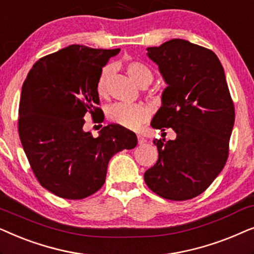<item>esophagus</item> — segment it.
<instances>
[{
    "mask_svg": "<svg viewBox=\"0 0 254 254\" xmlns=\"http://www.w3.org/2000/svg\"><path fill=\"white\" fill-rule=\"evenodd\" d=\"M137 141H138V144H143L147 142V140L143 136H141V135H137Z\"/></svg>",
    "mask_w": 254,
    "mask_h": 254,
    "instance_id": "obj_1",
    "label": "esophagus"
}]
</instances>
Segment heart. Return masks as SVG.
I'll return each mask as SVG.
<instances>
[{"mask_svg":"<svg viewBox=\"0 0 254 254\" xmlns=\"http://www.w3.org/2000/svg\"><path fill=\"white\" fill-rule=\"evenodd\" d=\"M126 71L129 77L140 86L150 84L154 75L144 64L140 61H130L126 64ZM110 74V67L102 69L97 81V92L100 97H105L107 93V77ZM149 109L144 104L135 103H116L107 109V119L114 125L134 129L143 124L149 118Z\"/></svg>","mask_w":254,"mask_h":254,"instance_id":"obj_1","label":"heart"}]
</instances>
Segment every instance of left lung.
Segmentation results:
<instances>
[{"mask_svg":"<svg viewBox=\"0 0 254 254\" xmlns=\"http://www.w3.org/2000/svg\"><path fill=\"white\" fill-rule=\"evenodd\" d=\"M148 57L168 84L151 127L165 135L172 129L176 138H155L158 159L144 182L164 199H193L210 186L229 156L235 106L224 69L213 51L183 39L149 47Z\"/></svg>","mask_w":254,"mask_h":254,"instance_id":"left-lung-1","label":"left lung"}]
</instances>
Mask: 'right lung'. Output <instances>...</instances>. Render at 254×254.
I'll return each instance as SVG.
<instances>
[{
  "mask_svg": "<svg viewBox=\"0 0 254 254\" xmlns=\"http://www.w3.org/2000/svg\"><path fill=\"white\" fill-rule=\"evenodd\" d=\"M117 50L70 45L38 60L24 81L18 134L40 185L55 195L81 200L104 185L111 157L137 144L134 131L107 125L98 137L83 130L84 116L100 119V71Z\"/></svg>",
  "mask_w": 254,
  "mask_h": 254,
  "instance_id": "1",
  "label": "right lung"
}]
</instances>
